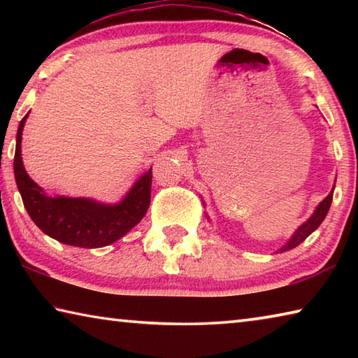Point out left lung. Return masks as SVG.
Returning a JSON list of instances; mask_svg holds the SVG:
<instances>
[{
    "mask_svg": "<svg viewBox=\"0 0 358 358\" xmlns=\"http://www.w3.org/2000/svg\"><path fill=\"white\" fill-rule=\"evenodd\" d=\"M333 191H335V185H333L329 196H327L324 201L317 205L316 210H314V213L310 217H308V220L303 222L299 229L295 230L292 237L287 240V243H284V246H281L280 250H278V252L289 251V250H292V248L299 246L308 237H310V235L320 226V224H322L327 213H329V210H330V205H331V201H333ZM208 220H210V217H208Z\"/></svg>",
    "mask_w": 358,
    "mask_h": 358,
    "instance_id": "obj_1",
    "label": "left lung"
}]
</instances>
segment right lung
<instances>
[{
	"mask_svg": "<svg viewBox=\"0 0 358 358\" xmlns=\"http://www.w3.org/2000/svg\"><path fill=\"white\" fill-rule=\"evenodd\" d=\"M28 113L17 131L14 175L23 205L42 232L59 243L77 248H102L124 237L142 221L150 207L151 169L117 203H104L88 197L48 196L27 173L22 159V132Z\"/></svg>",
	"mask_w": 358,
	"mask_h": 358,
	"instance_id": "right-lung-1",
	"label": "right lung"
}]
</instances>
